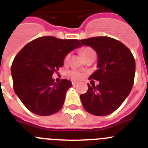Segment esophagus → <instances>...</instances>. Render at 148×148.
Wrapping results in <instances>:
<instances>
[{"label":"esophagus","instance_id":"1","mask_svg":"<svg viewBox=\"0 0 148 148\" xmlns=\"http://www.w3.org/2000/svg\"><path fill=\"white\" fill-rule=\"evenodd\" d=\"M78 82H77V81H73L72 82V84H73V86H75L76 84H78Z\"/></svg>","mask_w":148,"mask_h":148}]
</instances>
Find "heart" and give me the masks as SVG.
Here are the masks:
<instances>
[{"label": "heart", "mask_w": 148, "mask_h": 148, "mask_svg": "<svg viewBox=\"0 0 148 148\" xmlns=\"http://www.w3.org/2000/svg\"><path fill=\"white\" fill-rule=\"evenodd\" d=\"M95 53L94 51V50L92 49L91 47H84V48H82L81 49V54H82V56H83V57L86 58L88 56L91 55V54H94ZM69 59V55H67L66 57H65V61H67ZM70 75H71V77L73 78H74V79H80V78L82 77V74L80 73H78V72L77 71H72L71 73H70Z\"/></svg>", "instance_id": "b5f03b06"}]
</instances>
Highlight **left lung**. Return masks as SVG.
Instances as JSON below:
<instances>
[{"label":"left lung","instance_id":"obj_1","mask_svg":"<svg viewBox=\"0 0 148 148\" xmlns=\"http://www.w3.org/2000/svg\"><path fill=\"white\" fill-rule=\"evenodd\" d=\"M97 55V70L89 76L99 81L97 86L88 84V90L81 95L85 110L96 116L113 113L124 102L132 89L136 70L131 51L118 40L97 36L80 40Z\"/></svg>","mask_w":148,"mask_h":148}]
</instances>
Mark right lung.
<instances>
[{
	"instance_id": "right-lung-1",
	"label": "right lung",
	"mask_w": 148,
	"mask_h": 148,
	"mask_svg": "<svg viewBox=\"0 0 148 148\" xmlns=\"http://www.w3.org/2000/svg\"><path fill=\"white\" fill-rule=\"evenodd\" d=\"M81 46L78 40L42 36L18 53L11 68L14 90L28 110L48 116L62 108L72 83L67 79L56 83L52 75L63 67L66 56Z\"/></svg>"
}]
</instances>
